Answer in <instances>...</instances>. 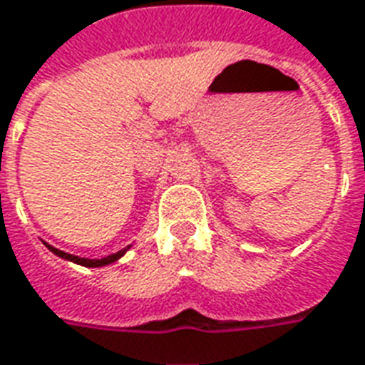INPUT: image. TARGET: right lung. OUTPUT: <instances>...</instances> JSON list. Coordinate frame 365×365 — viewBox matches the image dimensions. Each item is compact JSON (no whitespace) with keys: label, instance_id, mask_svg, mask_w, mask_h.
I'll use <instances>...</instances> for the list:
<instances>
[{"label":"right lung","instance_id":"right-lung-1","mask_svg":"<svg viewBox=\"0 0 365 365\" xmlns=\"http://www.w3.org/2000/svg\"><path fill=\"white\" fill-rule=\"evenodd\" d=\"M46 244V242H44ZM46 247L52 251L53 255H58V257L66 259V261H71V263H77V265L81 267H91V269H96V267H106V265H112V263H115V261H120L125 253H128V250H131V245H128V247H123V250H120L118 253H112V255H108V257H102V259H88V257H79V255H71V253H66V251L58 250V247H53V245L46 244Z\"/></svg>","mask_w":365,"mask_h":365}]
</instances>
